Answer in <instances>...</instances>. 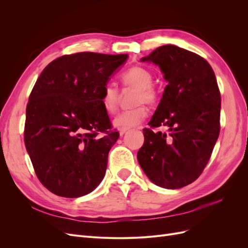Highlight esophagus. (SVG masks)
<instances>
[{"label":"esophagus","instance_id":"34e87169","mask_svg":"<svg viewBox=\"0 0 248 248\" xmlns=\"http://www.w3.org/2000/svg\"><path fill=\"white\" fill-rule=\"evenodd\" d=\"M128 130V128H120V130H119V132H120V136H123V134Z\"/></svg>","mask_w":248,"mask_h":248}]
</instances>
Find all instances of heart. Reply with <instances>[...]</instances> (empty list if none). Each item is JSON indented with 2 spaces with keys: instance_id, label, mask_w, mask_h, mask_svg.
<instances>
[{
  "instance_id": "obj_1",
  "label": "heart",
  "mask_w": 248,
  "mask_h": 248,
  "mask_svg": "<svg viewBox=\"0 0 248 248\" xmlns=\"http://www.w3.org/2000/svg\"><path fill=\"white\" fill-rule=\"evenodd\" d=\"M122 85L125 88H133V103L136 107L126 109L115 118L114 124L119 128H130L141 123L148 116V108L145 103L153 104L158 99V90L152 84L153 74L149 69L141 66H133L122 73ZM100 101L102 107L108 114H115L120 101L119 89L112 84H107L103 87Z\"/></svg>"
}]
</instances>
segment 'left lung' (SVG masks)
Instances as JSON below:
<instances>
[{"mask_svg":"<svg viewBox=\"0 0 248 248\" xmlns=\"http://www.w3.org/2000/svg\"><path fill=\"white\" fill-rule=\"evenodd\" d=\"M142 62L158 65L169 84L151 121L138 160L157 186L181 188L201 176L220 131V92L204 58L176 46L156 48ZM160 125L169 134L154 133Z\"/></svg>","mask_w":248,"mask_h":248,"instance_id":"obj_1","label":"left lung"}]
</instances>
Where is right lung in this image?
<instances>
[{
	"mask_svg": "<svg viewBox=\"0 0 248 248\" xmlns=\"http://www.w3.org/2000/svg\"><path fill=\"white\" fill-rule=\"evenodd\" d=\"M127 58L91 51L65 55L35 82L27 104L25 145L37 178L57 196L82 197L103 179L120 134L100 96Z\"/></svg>",
	"mask_w": 248,
	"mask_h": 248,
	"instance_id": "right-lung-1",
	"label": "right lung"
}]
</instances>
